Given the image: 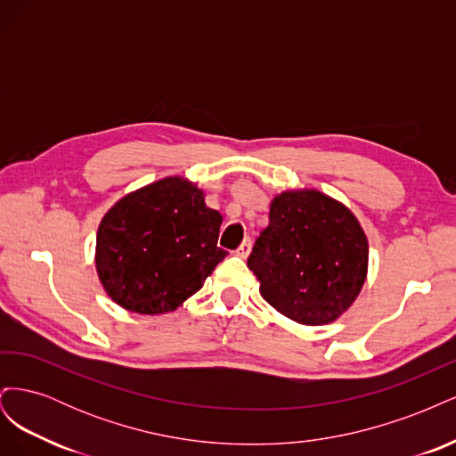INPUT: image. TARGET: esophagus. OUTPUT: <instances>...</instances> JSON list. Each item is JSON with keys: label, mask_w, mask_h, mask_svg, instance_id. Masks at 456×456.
<instances>
[{"label": "esophagus", "mask_w": 456, "mask_h": 456, "mask_svg": "<svg viewBox=\"0 0 456 456\" xmlns=\"http://www.w3.org/2000/svg\"><path fill=\"white\" fill-rule=\"evenodd\" d=\"M251 245H253V243H251V238H245V240H243V243L238 247L236 255H238V256H241V258H245L247 255H249V251H251Z\"/></svg>", "instance_id": "1"}]
</instances>
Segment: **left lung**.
<instances>
[{
	"mask_svg": "<svg viewBox=\"0 0 456 456\" xmlns=\"http://www.w3.org/2000/svg\"><path fill=\"white\" fill-rule=\"evenodd\" d=\"M369 247L355 216L317 190L283 191L270 205L247 266L270 306L302 325L335 322L360 295Z\"/></svg>",
	"mask_w": 456,
	"mask_h": 456,
	"instance_id": "8db88e82",
	"label": "left lung"
}]
</instances>
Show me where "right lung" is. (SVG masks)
<instances>
[{
    "label": "right lung",
    "instance_id": "add662e5",
    "mask_svg": "<svg viewBox=\"0 0 456 456\" xmlns=\"http://www.w3.org/2000/svg\"><path fill=\"white\" fill-rule=\"evenodd\" d=\"M223 216L181 176L119 200L96 233V272L106 293L136 314L176 310L200 291L228 251L216 245Z\"/></svg>",
    "mask_w": 456,
    "mask_h": 456
}]
</instances>
